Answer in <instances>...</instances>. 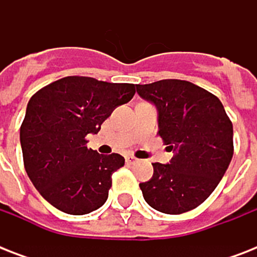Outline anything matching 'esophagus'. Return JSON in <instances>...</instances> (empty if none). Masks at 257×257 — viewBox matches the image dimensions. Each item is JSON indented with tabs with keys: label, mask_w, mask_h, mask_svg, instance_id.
<instances>
[{
	"label": "esophagus",
	"mask_w": 257,
	"mask_h": 257,
	"mask_svg": "<svg viewBox=\"0 0 257 257\" xmlns=\"http://www.w3.org/2000/svg\"><path fill=\"white\" fill-rule=\"evenodd\" d=\"M125 160H126L128 164H136L137 161H139V159H136L135 156H126L125 157Z\"/></svg>",
	"instance_id": "obj_1"
}]
</instances>
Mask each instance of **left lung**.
<instances>
[{
	"instance_id": "1",
	"label": "left lung",
	"mask_w": 257,
	"mask_h": 257,
	"mask_svg": "<svg viewBox=\"0 0 257 257\" xmlns=\"http://www.w3.org/2000/svg\"><path fill=\"white\" fill-rule=\"evenodd\" d=\"M157 109L159 135L173 157L153 163L152 179L140 183L156 211L180 215L195 209L215 191L233 156V126L221 101L183 80L136 85Z\"/></svg>"
}]
</instances>
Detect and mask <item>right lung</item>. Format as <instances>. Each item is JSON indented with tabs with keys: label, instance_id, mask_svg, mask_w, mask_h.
I'll return each instance as SVG.
<instances>
[{
	"label": "right lung",
	"instance_id": "1",
	"mask_svg": "<svg viewBox=\"0 0 257 257\" xmlns=\"http://www.w3.org/2000/svg\"><path fill=\"white\" fill-rule=\"evenodd\" d=\"M133 84L69 76L40 89L28 102L20 129L25 171L40 195L60 211L86 215L104 205L118 153L86 147L118 105L135 96Z\"/></svg>",
	"mask_w": 257,
	"mask_h": 257
}]
</instances>
